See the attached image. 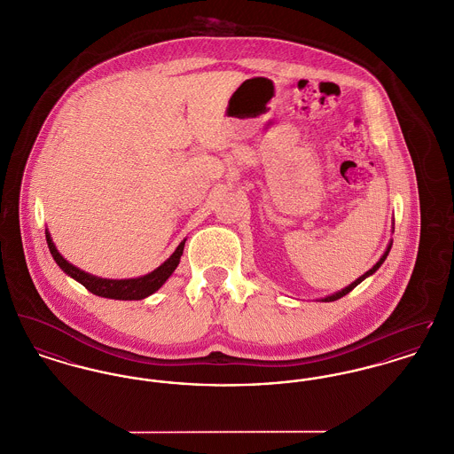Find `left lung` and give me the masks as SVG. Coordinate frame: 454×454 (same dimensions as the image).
Listing matches in <instances>:
<instances>
[{
    "instance_id": "left-lung-1",
    "label": "left lung",
    "mask_w": 454,
    "mask_h": 454,
    "mask_svg": "<svg viewBox=\"0 0 454 454\" xmlns=\"http://www.w3.org/2000/svg\"><path fill=\"white\" fill-rule=\"evenodd\" d=\"M388 250H390V245L387 247V250H385V254L382 255V259H380V261H379V262H377V264H375V266H373L370 271H366V273H364L361 278H357L356 281H354V283H350L349 286H346L344 290H340V292H337V294H333V295H328V297H325V299H321V301H323V302H332V301H337V299L344 297L346 294H349L352 288H356V286H357V285H359L363 279L366 278V277H370V275H373V273H375V271H377V270L382 266V262H384L385 259H387V255H388Z\"/></svg>"
}]
</instances>
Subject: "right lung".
Listing matches in <instances>:
<instances>
[{
	"instance_id": "1",
	"label": "right lung",
	"mask_w": 454,
	"mask_h": 454,
	"mask_svg": "<svg viewBox=\"0 0 454 454\" xmlns=\"http://www.w3.org/2000/svg\"><path fill=\"white\" fill-rule=\"evenodd\" d=\"M46 244L50 247V252H51L55 262L62 268V271H66L72 278L77 279L91 294H95L98 297H105V299H115V301H140V299L152 295L153 292H157L166 283V279L173 275V271L177 268L179 259L183 255V248H184V242H181L177 245L175 254L162 266H159L157 270H153L152 273H148L141 278L105 279L88 275L67 262L55 248L48 231H46Z\"/></svg>"
}]
</instances>
